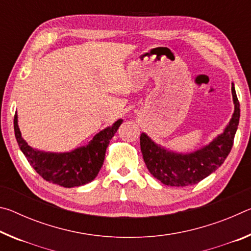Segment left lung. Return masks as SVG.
Returning a JSON list of instances; mask_svg holds the SVG:
<instances>
[{"label": "left lung", "mask_w": 251, "mask_h": 251, "mask_svg": "<svg viewBox=\"0 0 251 251\" xmlns=\"http://www.w3.org/2000/svg\"><path fill=\"white\" fill-rule=\"evenodd\" d=\"M231 93L235 110L230 122L223 134L201 150L190 154H177L156 145L145 133H142L143 158L152 176L164 185L186 187L198 184L222 166L232 148L240 117V105L233 84Z\"/></svg>", "instance_id": "obj_1"}]
</instances>
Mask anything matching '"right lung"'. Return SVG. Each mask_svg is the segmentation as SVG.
Returning <instances> with one entry per match:
<instances>
[{
	"instance_id": "add662e5",
	"label": "right lung",
	"mask_w": 251,
	"mask_h": 251,
	"mask_svg": "<svg viewBox=\"0 0 251 251\" xmlns=\"http://www.w3.org/2000/svg\"><path fill=\"white\" fill-rule=\"evenodd\" d=\"M123 123L118 120L112 127L100 131L86 146L70 152H46L34 150L24 141L14 116L16 142L29 165L46 181L71 188L91 182L103 166L106 148Z\"/></svg>"
}]
</instances>
